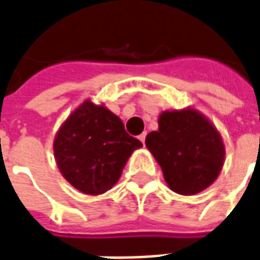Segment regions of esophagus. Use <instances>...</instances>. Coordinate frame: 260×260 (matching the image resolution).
Segmentation results:
<instances>
[{
    "mask_svg": "<svg viewBox=\"0 0 260 260\" xmlns=\"http://www.w3.org/2000/svg\"><path fill=\"white\" fill-rule=\"evenodd\" d=\"M146 135H147V134H146V132H143V134L139 136V139H140V142H142V143H143V144H144V142H146Z\"/></svg>",
    "mask_w": 260,
    "mask_h": 260,
    "instance_id": "34e87169",
    "label": "esophagus"
}]
</instances>
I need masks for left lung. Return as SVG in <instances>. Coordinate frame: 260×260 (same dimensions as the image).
I'll list each match as a JSON object with an SVG mask.
<instances>
[{"label": "left lung", "mask_w": 260, "mask_h": 260, "mask_svg": "<svg viewBox=\"0 0 260 260\" xmlns=\"http://www.w3.org/2000/svg\"><path fill=\"white\" fill-rule=\"evenodd\" d=\"M146 146L161 166L170 189L184 196L209 188L225 162V144L219 131L191 106L162 112L158 131L146 136Z\"/></svg>", "instance_id": "obj_1"}]
</instances>
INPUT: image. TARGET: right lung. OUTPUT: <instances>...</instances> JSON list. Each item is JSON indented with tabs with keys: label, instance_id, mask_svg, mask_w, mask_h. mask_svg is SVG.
Masks as SVG:
<instances>
[{
	"label": "right lung",
	"instance_id": "right-lung-1",
	"mask_svg": "<svg viewBox=\"0 0 260 260\" xmlns=\"http://www.w3.org/2000/svg\"><path fill=\"white\" fill-rule=\"evenodd\" d=\"M140 140L126 134L121 118L104 104L86 99L65 120L53 142L62 177L86 195H102L120 180Z\"/></svg>",
	"mask_w": 260,
	"mask_h": 260
}]
</instances>
